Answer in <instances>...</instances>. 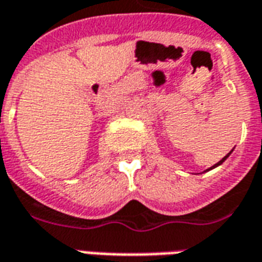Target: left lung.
<instances>
[{"instance_id": "obj_1", "label": "left lung", "mask_w": 262, "mask_h": 262, "mask_svg": "<svg viewBox=\"0 0 262 262\" xmlns=\"http://www.w3.org/2000/svg\"><path fill=\"white\" fill-rule=\"evenodd\" d=\"M232 151H233V150H232ZM232 151H230V152H232ZM230 152H228V154H226V156H225L224 158H222V160L220 161V162H216V164H215L214 166H211V168H208V169H207V170H211V169H214V168H216V166H218V165H221V164H222V162H224V161L226 160V158H228V157L230 156ZM207 170H205V172H207Z\"/></svg>"}]
</instances>
